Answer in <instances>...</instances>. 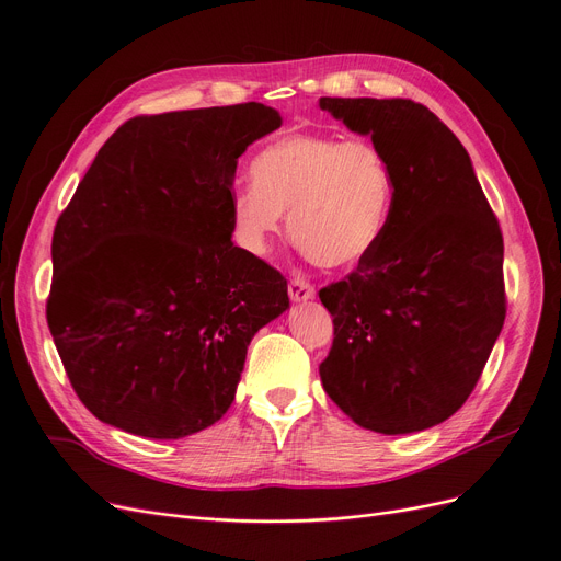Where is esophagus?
<instances>
[{
  "label": "esophagus",
  "instance_id": "1",
  "mask_svg": "<svg viewBox=\"0 0 561 561\" xmlns=\"http://www.w3.org/2000/svg\"><path fill=\"white\" fill-rule=\"evenodd\" d=\"M314 294H317L314 286L309 284L307 279L296 277V279L288 282V296H291L294 302H307V300H312Z\"/></svg>",
  "mask_w": 561,
  "mask_h": 561
}]
</instances>
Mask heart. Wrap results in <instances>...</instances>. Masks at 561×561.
Instances as JSON below:
<instances>
[{
    "label": "heart",
    "mask_w": 561,
    "mask_h": 561,
    "mask_svg": "<svg viewBox=\"0 0 561 561\" xmlns=\"http://www.w3.org/2000/svg\"><path fill=\"white\" fill-rule=\"evenodd\" d=\"M238 186L231 217L240 244L267 254L282 233L321 267H356L381 242L396 203V178L377 142L298 134L270 142Z\"/></svg>",
    "instance_id": "b5f03b06"
}]
</instances>
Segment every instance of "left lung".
I'll return each mask as SVG.
<instances>
[{
	"mask_svg": "<svg viewBox=\"0 0 561 561\" xmlns=\"http://www.w3.org/2000/svg\"><path fill=\"white\" fill-rule=\"evenodd\" d=\"M319 106L377 142L396 178L375 252L319 291L335 328L321 383L360 427L421 432L467 402L502 333V228L462 142L423 103L321 96Z\"/></svg>",
	"mask_w": 561,
	"mask_h": 561,
	"instance_id": "8db88e82",
	"label": "left lung"
}]
</instances>
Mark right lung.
Masks as SVG:
<instances>
[{
  "instance_id": "add662e5",
  "label": "right lung",
  "mask_w": 561,
  "mask_h": 561,
  "mask_svg": "<svg viewBox=\"0 0 561 561\" xmlns=\"http://www.w3.org/2000/svg\"><path fill=\"white\" fill-rule=\"evenodd\" d=\"M263 103L138 115L103 142L53 233L46 319L80 402L150 439L215 425L247 346L288 307L284 275L233 244L238 157Z\"/></svg>"
}]
</instances>
